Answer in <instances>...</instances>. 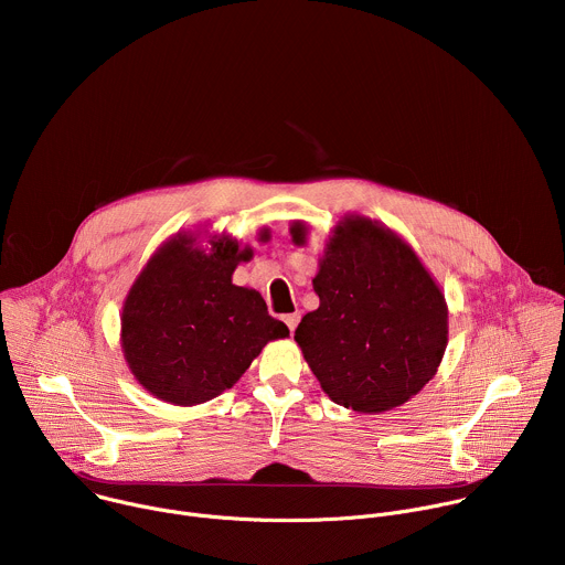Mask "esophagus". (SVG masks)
<instances>
[{"label":"esophagus","instance_id":"1","mask_svg":"<svg viewBox=\"0 0 565 565\" xmlns=\"http://www.w3.org/2000/svg\"><path fill=\"white\" fill-rule=\"evenodd\" d=\"M299 312H290V315H286L284 317V321H286V327L290 329V333H295V329H297V324H299Z\"/></svg>","mask_w":565,"mask_h":565}]
</instances>
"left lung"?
<instances>
[{
  "label": "left lung",
  "mask_w": 565,
  "mask_h": 565,
  "mask_svg": "<svg viewBox=\"0 0 565 565\" xmlns=\"http://www.w3.org/2000/svg\"><path fill=\"white\" fill-rule=\"evenodd\" d=\"M303 246L308 225H290ZM319 308L295 331L319 386L340 407L384 414L436 375L449 335L445 295L416 250L384 223L344 214L312 279Z\"/></svg>",
  "instance_id": "left-lung-1"
}]
</instances>
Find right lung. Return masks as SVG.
Listing matches in <instances>:
<instances>
[{
    "mask_svg": "<svg viewBox=\"0 0 565 565\" xmlns=\"http://www.w3.org/2000/svg\"><path fill=\"white\" fill-rule=\"evenodd\" d=\"M262 238L266 232H259ZM177 232L131 284L120 315V347L131 375L153 397L194 407L232 388L273 340L288 338L255 288L232 284L253 248L225 232L199 246Z\"/></svg>",
    "mask_w": 565,
    "mask_h": 565,
    "instance_id": "1",
    "label": "right lung"
}]
</instances>
